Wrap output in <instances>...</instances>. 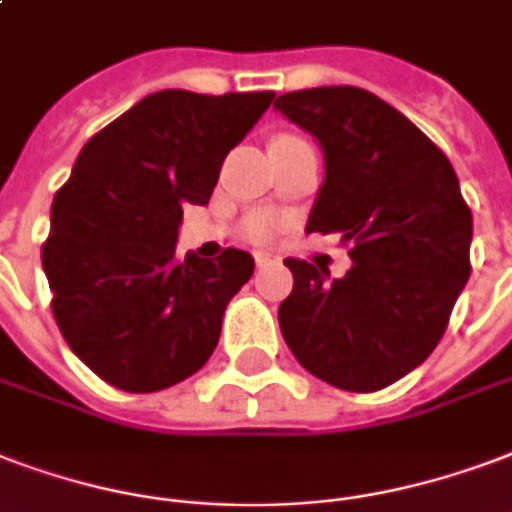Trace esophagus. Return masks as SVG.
Returning a JSON list of instances; mask_svg holds the SVG:
<instances>
[{"label":"esophagus","instance_id":"34e87169","mask_svg":"<svg viewBox=\"0 0 512 512\" xmlns=\"http://www.w3.org/2000/svg\"><path fill=\"white\" fill-rule=\"evenodd\" d=\"M279 263V255L276 252H255V265L257 268H265V265Z\"/></svg>","mask_w":512,"mask_h":512}]
</instances>
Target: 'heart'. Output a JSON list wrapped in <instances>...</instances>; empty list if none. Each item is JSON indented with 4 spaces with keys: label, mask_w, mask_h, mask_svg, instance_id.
<instances>
[{
    "label": "heart",
    "mask_w": 512,
    "mask_h": 512,
    "mask_svg": "<svg viewBox=\"0 0 512 512\" xmlns=\"http://www.w3.org/2000/svg\"><path fill=\"white\" fill-rule=\"evenodd\" d=\"M244 236L249 241H255V244H265V241H271L279 230H282V222L279 217H273L268 212H255L249 214L247 220H244Z\"/></svg>",
    "instance_id": "obj_1"
}]
</instances>
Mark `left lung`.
I'll return each instance as SVG.
<instances>
[{
	"instance_id": "left-lung-1",
	"label": "left lung",
	"mask_w": 512,
	"mask_h": 512,
	"mask_svg": "<svg viewBox=\"0 0 512 512\" xmlns=\"http://www.w3.org/2000/svg\"><path fill=\"white\" fill-rule=\"evenodd\" d=\"M325 155L306 233H341V279L287 257L279 327L295 360L346 392H376L419 368L470 279L473 214L454 166L395 107L354 85L273 101Z\"/></svg>"
}]
</instances>
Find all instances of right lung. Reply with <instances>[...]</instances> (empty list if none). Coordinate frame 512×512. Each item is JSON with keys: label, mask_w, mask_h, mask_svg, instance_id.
I'll list each match as a JSON object with an SVG mask.
<instances>
[{"label": "right lung", "mask_w": 512, "mask_h": 512, "mask_svg": "<svg viewBox=\"0 0 512 512\" xmlns=\"http://www.w3.org/2000/svg\"><path fill=\"white\" fill-rule=\"evenodd\" d=\"M276 93L158 91L91 136L53 198L42 268L69 349L123 392L204 368L255 260L177 249L182 206L209 204L222 161Z\"/></svg>", "instance_id": "add662e5"}]
</instances>
